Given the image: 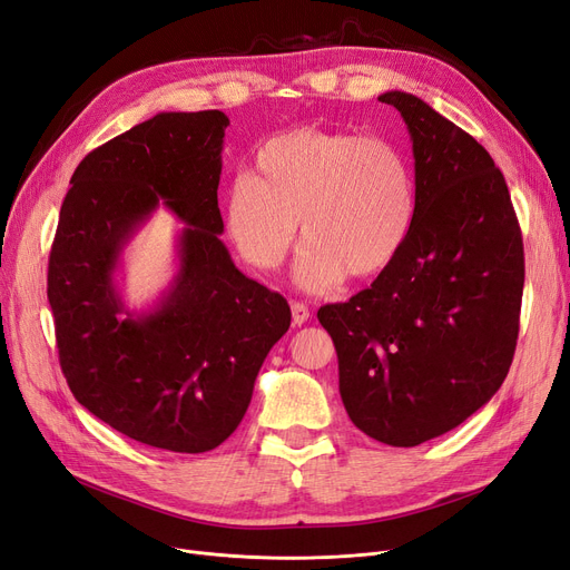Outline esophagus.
Wrapping results in <instances>:
<instances>
[{
    "label": "esophagus",
    "mask_w": 570,
    "mask_h": 570,
    "mask_svg": "<svg viewBox=\"0 0 570 570\" xmlns=\"http://www.w3.org/2000/svg\"><path fill=\"white\" fill-rule=\"evenodd\" d=\"M291 314H293V324H296V326H303L309 320V309L303 303H293Z\"/></svg>",
    "instance_id": "obj_1"
}]
</instances>
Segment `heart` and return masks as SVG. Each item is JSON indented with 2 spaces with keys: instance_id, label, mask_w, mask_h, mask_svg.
<instances>
[{
  "instance_id": "obj_1",
  "label": "heart",
  "mask_w": 570,
  "mask_h": 570,
  "mask_svg": "<svg viewBox=\"0 0 570 570\" xmlns=\"http://www.w3.org/2000/svg\"><path fill=\"white\" fill-rule=\"evenodd\" d=\"M411 161L385 138L291 129L267 138L253 171L229 185L223 218L239 256L263 272L301 239L298 277L326 291L345 274L368 279L404 248L415 220Z\"/></svg>"
}]
</instances>
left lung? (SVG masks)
<instances>
[{
  "mask_svg": "<svg viewBox=\"0 0 570 570\" xmlns=\"http://www.w3.org/2000/svg\"><path fill=\"white\" fill-rule=\"evenodd\" d=\"M413 140L415 220L399 256L320 324L338 352L352 423L390 446H417L479 411L512 366L523 242L491 155L425 100L387 91Z\"/></svg>",
  "mask_w": 570,
  "mask_h": 570,
  "instance_id": "8db88e82",
  "label": "left lung"
}]
</instances>
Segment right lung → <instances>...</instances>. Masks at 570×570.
<instances>
[{
  "label": "right lung",
  "mask_w": 570,
  "mask_h": 570,
  "mask_svg": "<svg viewBox=\"0 0 570 570\" xmlns=\"http://www.w3.org/2000/svg\"><path fill=\"white\" fill-rule=\"evenodd\" d=\"M229 119L159 112L79 161L60 206L47 296L77 402L140 444L204 453L237 430L267 352L291 326L284 296L248 279L220 242L218 183ZM164 200L186 223L173 291L126 313L111 274Z\"/></svg>",
  "instance_id": "right-lung-1"
}]
</instances>
